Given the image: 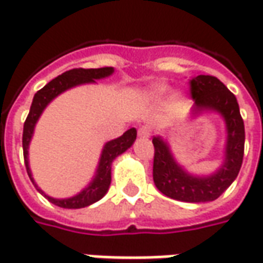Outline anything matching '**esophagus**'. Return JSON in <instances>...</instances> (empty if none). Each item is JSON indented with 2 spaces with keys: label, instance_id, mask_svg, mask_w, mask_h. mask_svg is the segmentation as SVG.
Masks as SVG:
<instances>
[{
  "label": "esophagus",
  "instance_id": "esophagus-1",
  "mask_svg": "<svg viewBox=\"0 0 263 263\" xmlns=\"http://www.w3.org/2000/svg\"><path fill=\"white\" fill-rule=\"evenodd\" d=\"M150 135H152V130H150L148 126H141V127L139 128V136L143 137V139H148Z\"/></svg>",
  "mask_w": 263,
  "mask_h": 263
}]
</instances>
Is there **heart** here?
Here are the masks:
<instances>
[{"label": "heart", "instance_id": "obj_1", "mask_svg": "<svg viewBox=\"0 0 263 263\" xmlns=\"http://www.w3.org/2000/svg\"><path fill=\"white\" fill-rule=\"evenodd\" d=\"M161 93H163V89H157L156 90V95H161Z\"/></svg>", "mask_w": 263, "mask_h": 263}]
</instances>
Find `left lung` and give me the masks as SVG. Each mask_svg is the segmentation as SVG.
I'll use <instances>...</instances> for the list:
<instances>
[{"label": "left lung", "instance_id": "obj_1", "mask_svg": "<svg viewBox=\"0 0 263 263\" xmlns=\"http://www.w3.org/2000/svg\"><path fill=\"white\" fill-rule=\"evenodd\" d=\"M190 92L195 100L194 115L202 110H215L224 117L227 124L224 163L211 176H193L177 164L168 144L161 137H153V180L156 187L173 200L206 202L217 200L234 182L241 170L245 127L235 95L215 76L198 75L193 78L190 81Z\"/></svg>", "mask_w": 263, "mask_h": 263}]
</instances>
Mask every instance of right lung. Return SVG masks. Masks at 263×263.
Segmentation results:
<instances>
[{
	"label": "right lung",
	"mask_w": 263,
	"mask_h": 263,
	"mask_svg": "<svg viewBox=\"0 0 263 263\" xmlns=\"http://www.w3.org/2000/svg\"><path fill=\"white\" fill-rule=\"evenodd\" d=\"M111 73H113V68H109V66L98 69H70V70L59 75L55 79H52L48 85H45L41 90L35 93L32 105H31V110L28 113L27 120L24 123V133H22V148H24L25 167H27L28 176H29L33 184H35V181H33L32 174H31V170H29V161H28V147H29V141L32 139L35 124L38 122L39 116L42 115L44 109L49 105V102H52L53 99L57 98L58 95H61V93L68 90L70 87L83 85V83H92V82L98 81V79H103L106 76H110ZM136 136H137V130L135 127H132L128 128L126 133H123V136L106 143L105 147H103V152H102V156H100V160H99L96 176L92 180V182L75 197L58 200V198H52L49 195H46L41 188H38L36 184H35V187L41 194L46 197L52 204H55L58 206H62V208H83V206L90 205L93 202L100 200L107 193L111 181V163L117 156H120L122 153L126 152L128 147L135 143Z\"/></svg>",
	"instance_id": "obj_1"
}]
</instances>
